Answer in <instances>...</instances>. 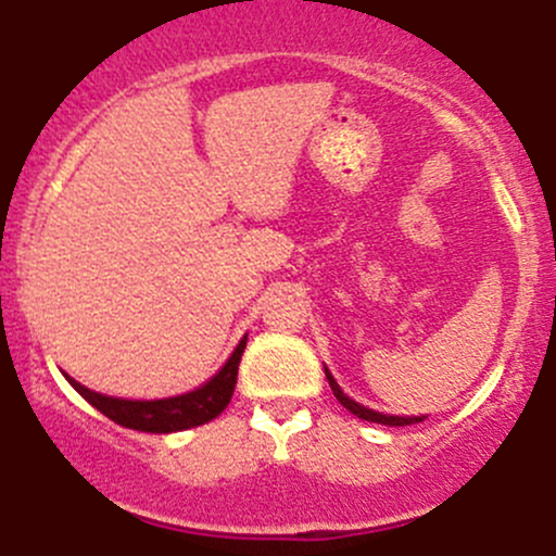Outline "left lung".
Returning a JSON list of instances; mask_svg holds the SVG:
<instances>
[{
    "label": "left lung",
    "mask_w": 556,
    "mask_h": 556,
    "mask_svg": "<svg viewBox=\"0 0 556 556\" xmlns=\"http://www.w3.org/2000/svg\"><path fill=\"white\" fill-rule=\"evenodd\" d=\"M326 378H329V387H331V392H334V397L337 401L342 403V406L349 408L351 414H356V417L359 419H367V422H381V425H414V422H422V417H389V414H378V412H372V408H365V406H359V403L356 401H351L349 395H345V392H342L340 389V383L334 381V378H331V372L326 370Z\"/></svg>",
    "instance_id": "obj_1"
}]
</instances>
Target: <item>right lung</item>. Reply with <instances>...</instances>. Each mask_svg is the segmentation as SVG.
Wrapping results in <instances>:
<instances>
[{"label":"right lung","instance_id":"obj_1","mask_svg":"<svg viewBox=\"0 0 556 556\" xmlns=\"http://www.w3.org/2000/svg\"><path fill=\"white\" fill-rule=\"evenodd\" d=\"M243 349H247V337L238 342V349L232 351L227 365L211 381L202 383L200 389H194L189 395L167 397V401H121V397H106L90 392L87 387L76 383L74 378H67V381L87 403H92L98 412L106 414L112 422L123 425V428L144 430V433H175V430L211 422V419L225 412L232 392H236L238 362H241Z\"/></svg>","mask_w":556,"mask_h":556}]
</instances>
